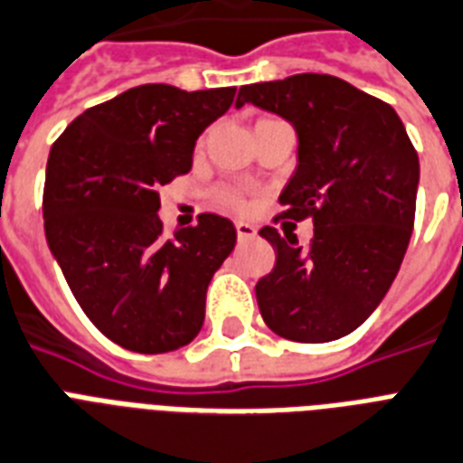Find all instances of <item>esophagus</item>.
Returning <instances> with one entry per match:
<instances>
[{
  "mask_svg": "<svg viewBox=\"0 0 463 463\" xmlns=\"http://www.w3.org/2000/svg\"><path fill=\"white\" fill-rule=\"evenodd\" d=\"M258 232L253 224H249V222H236V239L239 241H250V239H256Z\"/></svg>",
  "mask_w": 463,
  "mask_h": 463,
  "instance_id": "34e87169",
  "label": "esophagus"
}]
</instances>
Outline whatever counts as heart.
Wrapping results in <instances>:
<instances>
[{"label": "heart", "instance_id": "obj_1", "mask_svg": "<svg viewBox=\"0 0 463 463\" xmlns=\"http://www.w3.org/2000/svg\"><path fill=\"white\" fill-rule=\"evenodd\" d=\"M217 200H220L222 205L232 207V210H246L249 203L243 198L241 191H236V188H220L217 191Z\"/></svg>", "mask_w": 463, "mask_h": 463}]
</instances>
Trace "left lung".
Here are the masks:
<instances>
[{
	"label": "left lung",
	"instance_id": "1",
	"mask_svg": "<svg viewBox=\"0 0 463 463\" xmlns=\"http://www.w3.org/2000/svg\"><path fill=\"white\" fill-rule=\"evenodd\" d=\"M243 103L282 116L299 137L275 222H314L307 249L289 232L260 229L275 249V268L256 285L260 317L297 343L343 338L377 309L406 256L418 152L389 103L331 74L241 86L236 109Z\"/></svg>",
	"mask_w": 463,
	"mask_h": 463
}]
</instances>
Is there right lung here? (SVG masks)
<instances>
[{
  "instance_id": "add662e5",
  "label": "right lung",
  "mask_w": 463,
  "mask_h": 463,
  "mask_svg": "<svg viewBox=\"0 0 463 463\" xmlns=\"http://www.w3.org/2000/svg\"><path fill=\"white\" fill-rule=\"evenodd\" d=\"M234 94L135 86L74 118L50 149L45 239L79 307L125 350H178L203 328L207 285L236 229L205 213L166 239L159 188L191 171L195 139Z\"/></svg>"
}]
</instances>
